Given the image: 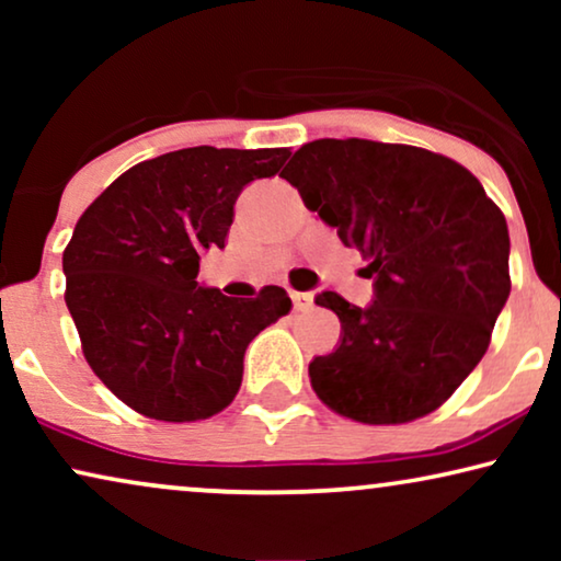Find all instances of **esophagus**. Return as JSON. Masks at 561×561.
<instances>
[{"label":"esophagus","instance_id":"1","mask_svg":"<svg viewBox=\"0 0 561 561\" xmlns=\"http://www.w3.org/2000/svg\"><path fill=\"white\" fill-rule=\"evenodd\" d=\"M290 301H294V309L304 311L313 304V294L311 290H290Z\"/></svg>","mask_w":561,"mask_h":561}]
</instances>
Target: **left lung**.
Wrapping results in <instances>:
<instances>
[{"mask_svg": "<svg viewBox=\"0 0 561 561\" xmlns=\"http://www.w3.org/2000/svg\"><path fill=\"white\" fill-rule=\"evenodd\" d=\"M280 175L370 257V304L317 296L342 321L334 352L309 365L317 396L363 424L439 409L478 367L508 301L503 211L467 168L413 145L313 140Z\"/></svg>", "mask_w": 561, "mask_h": 561, "instance_id": "obj_1", "label": "left lung"}]
</instances>
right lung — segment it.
<instances>
[{
    "instance_id": "right-lung-1",
    "label": "right lung",
    "mask_w": 561,
    "mask_h": 561,
    "mask_svg": "<svg viewBox=\"0 0 561 561\" xmlns=\"http://www.w3.org/2000/svg\"><path fill=\"white\" fill-rule=\"evenodd\" d=\"M288 148H183L122 173L64 252L66 306L96 378L142 416L198 421L242 386L244 350L290 311L278 286L232 298L196 280L225 248L237 196L271 179Z\"/></svg>"
}]
</instances>
